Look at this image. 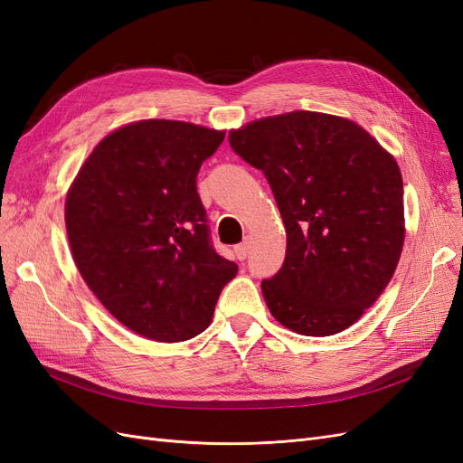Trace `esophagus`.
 I'll return each mask as SVG.
<instances>
[{
    "label": "esophagus",
    "instance_id": "1",
    "mask_svg": "<svg viewBox=\"0 0 463 463\" xmlns=\"http://www.w3.org/2000/svg\"><path fill=\"white\" fill-rule=\"evenodd\" d=\"M235 255H237V259H240V260H245L249 257V243L243 241L240 245H235Z\"/></svg>",
    "mask_w": 463,
    "mask_h": 463
}]
</instances>
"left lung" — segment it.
Masks as SVG:
<instances>
[{
	"label": "left lung",
	"instance_id": "obj_1",
	"mask_svg": "<svg viewBox=\"0 0 463 463\" xmlns=\"http://www.w3.org/2000/svg\"><path fill=\"white\" fill-rule=\"evenodd\" d=\"M230 146L264 174L286 226L282 269L260 284L274 318L303 335L352 326L402 255L396 160L357 123L317 111L249 123Z\"/></svg>",
	"mask_w": 463,
	"mask_h": 463
}]
</instances>
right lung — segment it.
Here are the masks:
<instances>
[{"mask_svg": "<svg viewBox=\"0 0 463 463\" xmlns=\"http://www.w3.org/2000/svg\"><path fill=\"white\" fill-rule=\"evenodd\" d=\"M223 131L146 119L108 135L65 201L80 276L121 325L184 342L213 320L237 264L213 245L197 175Z\"/></svg>", "mask_w": 463, "mask_h": 463, "instance_id": "1", "label": "right lung"}]
</instances>
